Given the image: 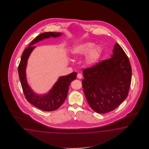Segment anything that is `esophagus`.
Returning <instances> with one entry per match:
<instances>
[{
	"label": "esophagus",
	"instance_id": "obj_1",
	"mask_svg": "<svg viewBox=\"0 0 149 149\" xmlns=\"http://www.w3.org/2000/svg\"><path fill=\"white\" fill-rule=\"evenodd\" d=\"M82 77V74H81V73H78V74H77V78H78V79H81Z\"/></svg>",
	"mask_w": 149,
	"mask_h": 149
}]
</instances>
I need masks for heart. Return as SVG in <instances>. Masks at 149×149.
<instances>
[{"label": "heart", "mask_w": 149, "mask_h": 149, "mask_svg": "<svg viewBox=\"0 0 149 149\" xmlns=\"http://www.w3.org/2000/svg\"><path fill=\"white\" fill-rule=\"evenodd\" d=\"M95 46L94 43L90 42L78 45L73 48L72 53L74 57H78L88 53L86 57L85 63L88 65L92 66L97 62L102 53L101 47Z\"/></svg>", "instance_id": "1"}]
</instances>
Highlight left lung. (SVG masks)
I'll return each mask as SVG.
<instances>
[{"label":"left lung","mask_w":149,"mask_h":149,"mask_svg":"<svg viewBox=\"0 0 149 149\" xmlns=\"http://www.w3.org/2000/svg\"><path fill=\"white\" fill-rule=\"evenodd\" d=\"M82 85L89 106L97 113L112 111L128 95L132 80L129 58L118 43L111 58L82 70Z\"/></svg>","instance_id":"8db88e82"}]
</instances>
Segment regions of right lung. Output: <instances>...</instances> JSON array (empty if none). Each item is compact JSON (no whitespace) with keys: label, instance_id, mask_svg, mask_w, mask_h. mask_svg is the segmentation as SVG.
Wrapping results in <instances>:
<instances>
[{"label":"right lung","instance_id":"obj_1","mask_svg":"<svg viewBox=\"0 0 149 149\" xmlns=\"http://www.w3.org/2000/svg\"><path fill=\"white\" fill-rule=\"evenodd\" d=\"M61 35L58 32H48L42 33L36 37L24 49L18 67L19 80L25 98L36 108L43 111H54L60 107L67 98L70 83L76 79L77 73L74 72L67 76L61 77L47 94L39 96L35 94L28 85L25 77V68L29 56L36 47L33 45L44 39L50 37H57Z\"/></svg>","mask_w":149,"mask_h":149}]
</instances>
